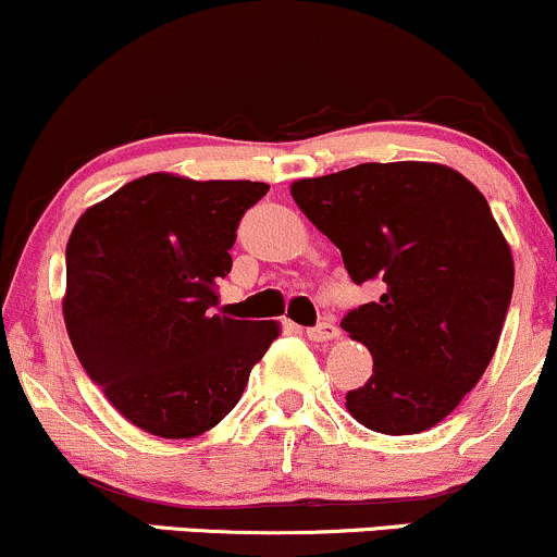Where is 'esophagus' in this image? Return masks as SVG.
<instances>
[{"instance_id": "obj_1", "label": "esophagus", "mask_w": 557, "mask_h": 557, "mask_svg": "<svg viewBox=\"0 0 557 557\" xmlns=\"http://www.w3.org/2000/svg\"><path fill=\"white\" fill-rule=\"evenodd\" d=\"M306 335H309V341L314 343H327V341H335V337L341 335V330H337V324L332 322H319L314 327L306 330Z\"/></svg>"}]
</instances>
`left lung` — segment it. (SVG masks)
<instances>
[{"instance_id":"obj_1","label":"left lung","mask_w":557,"mask_h":557,"mask_svg":"<svg viewBox=\"0 0 557 557\" xmlns=\"http://www.w3.org/2000/svg\"><path fill=\"white\" fill-rule=\"evenodd\" d=\"M290 194L356 285L382 283L380 300L341 322L374 359L367 385L345 395L348 411L382 434L440 424L495 356L513 296V259L487 198L430 162L359 164Z\"/></svg>"}]
</instances>
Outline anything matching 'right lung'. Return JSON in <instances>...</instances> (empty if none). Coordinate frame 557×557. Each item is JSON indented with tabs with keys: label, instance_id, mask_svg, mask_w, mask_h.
<instances>
[{
	"label": "right lung",
	"instance_id": "right-lung-1",
	"mask_svg": "<svg viewBox=\"0 0 557 557\" xmlns=\"http://www.w3.org/2000/svg\"><path fill=\"white\" fill-rule=\"evenodd\" d=\"M267 190L154 172L75 222L62 304L70 343L138 430L164 440L212 430L277 337V324L235 319L214 293L233 270L243 214Z\"/></svg>",
	"mask_w": 557,
	"mask_h": 557
}]
</instances>
